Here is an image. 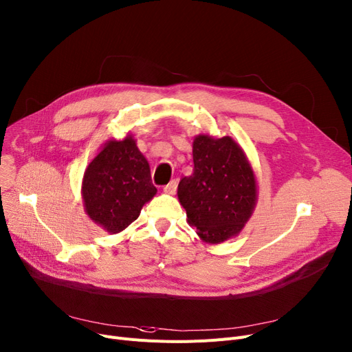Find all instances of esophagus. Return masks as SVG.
Wrapping results in <instances>:
<instances>
[{
	"label": "esophagus",
	"instance_id": "obj_1",
	"mask_svg": "<svg viewBox=\"0 0 352 352\" xmlns=\"http://www.w3.org/2000/svg\"><path fill=\"white\" fill-rule=\"evenodd\" d=\"M164 192L165 194H170V195H174L175 194V191H177V181L175 179H173L170 184H166L164 188Z\"/></svg>",
	"mask_w": 352,
	"mask_h": 352
}]
</instances>
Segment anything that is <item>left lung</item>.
<instances>
[{
	"label": "left lung",
	"mask_w": 352,
	"mask_h": 352,
	"mask_svg": "<svg viewBox=\"0 0 352 352\" xmlns=\"http://www.w3.org/2000/svg\"><path fill=\"white\" fill-rule=\"evenodd\" d=\"M194 170L178 184V200L188 224L208 244L236 237L257 203L256 175L241 146L230 136L197 135Z\"/></svg>",
	"instance_id": "left-lung-1"
}]
</instances>
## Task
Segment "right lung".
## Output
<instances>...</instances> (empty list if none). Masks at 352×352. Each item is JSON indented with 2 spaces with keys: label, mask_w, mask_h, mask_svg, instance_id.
<instances>
[{
  "label": "right lung",
  "mask_w": 352,
  "mask_h": 352,
  "mask_svg": "<svg viewBox=\"0 0 352 352\" xmlns=\"http://www.w3.org/2000/svg\"><path fill=\"white\" fill-rule=\"evenodd\" d=\"M155 194L149 164L132 135L106 141L82 181L86 214L109 234L125 230Z\"/></svg>",
  "instance_id": "add662e5"
}]
</instances>
